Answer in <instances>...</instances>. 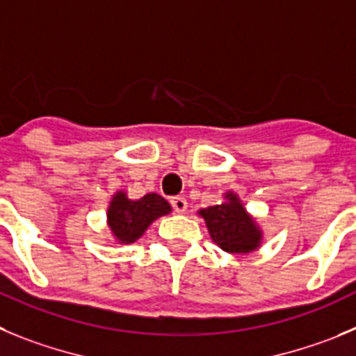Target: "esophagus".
<instances>
[{
    "label": "esophagus",
    "mask_w": 356,
    "mask_h": 356,
    "mask_svg": "<svg viewBox=\"0 0 356 356\" xmlns=\"http://www.w3.org/2000/svg\"><path fill=\"white\" fill-rule=\"evenodd\" d=\"M172 207H174L175 213H184L186 209H188V200H186L184 197H174L170 200Z\"/></svg>",
    "instance_id": "34e87169"
}]
</instances>
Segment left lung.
Masks as SVG:
<instances>
[{"label":"left lung","mask_w":356,"mask_h":356,"mask_svg":"<svg viewBox=\"0 0 356 356\" xmlns=\"http://www.w3.org/2000/svg\"><path fill=\"white\" fill-rule=\"evenodd\" d=\"M229 202L200 211L207 230L218 246L230 254H246L261 243V230L239 204L238 197L227 195Z\"/></svg>","instance_id":"obj_1"}]
</instances>
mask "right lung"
<instances>
[{
	"mask_svg": "<svg viewBox=\"0 0 356 356\" xmlns=\"http://www.w3.org/2000/svg\"><path fill=\"white\" fill-rule=\"evenodd\" d=\"M170 211V204L156 193H149L138 200H129L126 193H117L108 209V225L118 241L133 243L156 218Z\"/></svg>",
	"mask_w": 356,
	"mask_h": 356,
	"instance_id": "1",
	"label": "right lung"
}]
</instances>
